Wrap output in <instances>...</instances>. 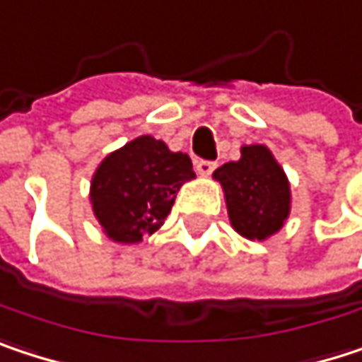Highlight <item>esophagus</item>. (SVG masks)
Listing matches in <instances>:
<instances>
[{"label":"esophagus","mask_w":362,"mask_h":362,"mask_svg":"<svg viewBox=\"0 0 362 362\" xmlns=\"http://www.w3.org/2000/svg\"><path fill=\"white\" fill-rule=\"evenodd\" d=\"M214 168H216V162H212V160H198L196 162V173L200 177H208Z\"/></svg>","instance_id":"1"}]
</instances>
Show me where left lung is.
<instances>
[{
	"label": "left lung",
	"mask_w": 362,
	"mask_h": 362,
	"mask_svg": "<svg viewBox=\"0 0 362 362\" xmlns=\"http://www.w3.org/2000/svg\"><path fill=\"white\" fill-rule=\"evenodd\" d=\"M225 192L233 229L248 240H267L290 216V181L267 146H244L242 158L212 175Z\"/></svg>",
	"instance_id": "8db88e82"
}]
</instances>
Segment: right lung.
<instances>
[{"instance_id": "right-lung-1", "label": "right lung", "mask_w": 362, "mask_h": 362, "mask_svg": "<svg viewBox=\"0 0 362 362\" xmlns=\"http://www.w3.org/2000/svg\"><path fill=\"white\" fill-rule=\"evenodd\" d=\"M196 177L192 160L152 135L108 154L91 179L89 200L104 233L118 244H139L168 216L177 192Z\"/></svg>"}]
</instances>
